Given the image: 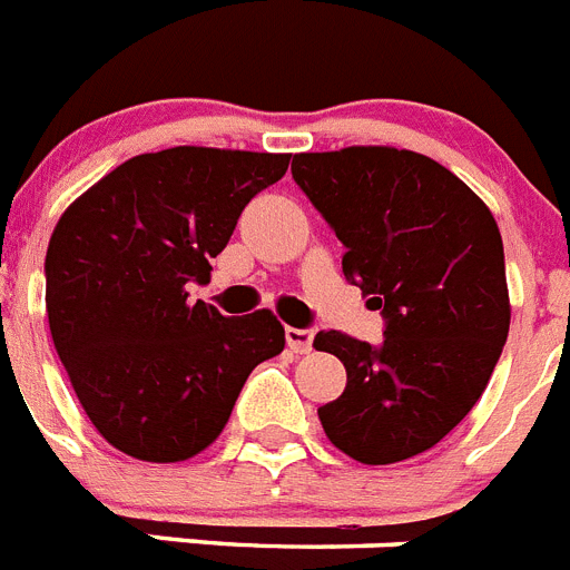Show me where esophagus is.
<instances>
[{
  "label": "esophagus",
  "instance_id": "esophagus-1",
  "mask_svg": "<svg viewBox=\"0 0 570 570\" xmlns=\"http://www.w3.org/2000/svg\"><path fill=\"white\" fill-rule=\"evenodd\" d=\"M285 340H288V348L294 354H308L311 345H314V332H308V328H285Z\"/></svg>",
  "mask_w": 570,
  "mask_h": 570
}]
</instances>
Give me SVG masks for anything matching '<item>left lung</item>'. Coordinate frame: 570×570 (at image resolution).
<instances>
[{
    "label": "left lung",
    "mask_w": 570,
    "mask_h": 570,
    "mask_svg": "<svg viewBox=\"0 0 570 570\" xmlns=\"http://www.w3.org/2000/svg\"><path fill=\"white\" fill-rule=\"evenodd\" d=\"M294 181L345 245L343 274L383 308L381 348L320 332L345 389L320 406L325 435L360 464L435 446L488 389L510 328L502 233L459 175L412 149L299 153Z\"/></svg>",
    "instance_id": "1"
}]
</instances>
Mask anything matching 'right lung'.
<instances>
[{
  "label": "right lung",
  "mask_w": 570,
  "mask_h": 570,
  "mask_svg": "<svg viewBox=\"0 0 570 570\" xmlns=\"http://www.w3.org/2000/svg\"><path fill=\"white\" fill-rule=\"evenodd\" d=\"M285 153L173 146L135 155L68 204L48 242L53 348L95 430L138 461L198 455L247 374L285 348L274 311L225 317L189 303Z\"/></svg>",
  "instance_id": "add662e5"
}]
</instances>
